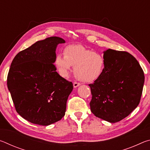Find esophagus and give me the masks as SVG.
Here are the masks:
<instances>
[{"label": "esophagus", "instance_id": "obj_1", "mask_svg": "<svg viewBox=\"0 0 150 150\" xmlns=\"http://www.w3.org/2000/svg\"><path fill=\"white\" fill-rule=\"evenodd\" d=\"M81 84L79 83H77V82H74L73 83V87H74V88H76V87H79V86Z\"/></svg>", "mask_w": 150, "mask_h": 150}]
</instances>
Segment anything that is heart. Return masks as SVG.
<instances>
[{
  "label": "heart",
  "mask_w": 150,
  "mask_h": 150,
  "mask_svg": "<svg viewBox=\"0 0 150 150\" xmlns=\"http://www.w3.org/2000/svg\"><path fill=\"white\" fill-rule=\"evenodd\" d=\"M63 54H57L54 59L55 68L62 77L69 76L72 66H75V77L82 82H93L102 74L104 59L97 53L83 45L72 44L64 48Z\"/></svg>",
  "instance_id": "obj_1"
}]
</instances>
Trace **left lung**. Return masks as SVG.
Returning <instances> with one entry per match:
<instances>
[{
	"label": "left lung",
	"instance_id": "left-lung-1",
	"mask_svg": "<svg viewBox=\"0 0 150 150\" xmlns=\"http://www.w3.org/2000/svg\"><path fill=\"white\" fill-rule=\"evenodd\" d=\"M101 75L89 84L91 110L110 123L120 121L139 105L144 74L138 61L126 52L108 49L103 52Z\"/></svg>",
	"mask_w": 150,
	"mask_h": 150
}]
</instances>
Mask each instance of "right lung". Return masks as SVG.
Segmentation results:
<instances>
[{"label": "right lung", "mask_w": 150, "mask_h": 150, "mask_svg": "<svg viewBox=\"0 0 150 150\" xmlns=\"http://www.w3.org/2000/svg\"><path fill=\"white\" fill-rule=\"evenodd\" d=\"M65 41L54 36L35 42L12 60L7 86L16 112L30 122L48 126L65 115L71 82L58 74L55 50Z\"/></svg>", "instance_id": "add662e5"}]
</instances>
